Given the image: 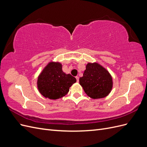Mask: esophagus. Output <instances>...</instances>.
Wrapping results in <instances>:
<instances>
[{
	"label": "esophagus",
	"instance_id": "1",
	"mask_svg": "<svg viewBox=\"0 0 147 147\" xmlns=\"http://www.w3.org/2000/svg\"><path fill=\"white\" fill-rule=\"evenodd\" d=\"M75 78H76V79H77V82H79V77L78 76H77V77H75Z\"/></svg>",
	"mask_w": 147,
	"mask_h": 147
}]
</instances>
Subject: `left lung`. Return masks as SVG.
<instances>
[{
	"mask_svg": "<svg viewBox=\"0 0 147 147\" xmlns=\"http://www.w3.org/2000/svg\"><path fill=\"white\" fill-rule=\"evenodd\" d=\"M80 84L86 94L92 99H100L108 96L113 86L109 72L97 63H88Z\"/></svg>",
	"mask_w": 147,
	"mask_h": 147,
	"instance_id": "8db88e82",
	"label": "left lung"
}]
</instances>
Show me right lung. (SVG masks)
<instances>
[{
	"label": "right lung",
	"mask_w": 147,
	"mask_h": 147,
	"mask_svg": "<svg viewBox=\"0 0 147 147\" xmlns=\"http://www.w3.org/2000/svg\"><path fill=\"white\" fill-rule=\"evenodd\" d=\"M76 81L70 74L63 72L61 63L51 62L38 76L37 87L44 97L55 100L67 94L69 88Z\"/></svg>",
	"instance_id": "obj_1"
}]
</instances>
